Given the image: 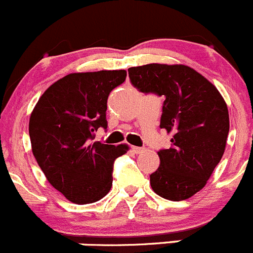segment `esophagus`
I'll return each mask as SVG.
<instances>
[{"mask_svg":"<svg viewBox=\"0 0 253 253\" xmlns=\"http://www.w3.org/2000/svg\"><path fill=\"white\" fill-rule=\"evenodd\" d=\"M132 151H133L134 153H142L143 151H145V148L137 147V146H132Z\"/></svg>","mask_w":253,"mask_h":253,"instance_id":"obj_1","label":"esophagus"}]
</instances>
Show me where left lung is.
Returning <instances> with one entry per match:
<instances>
[{
  "instance_id": "1",
  "label": "left lung",
  "mask_w": 253,
  "mask_h": 253,
  "mask_svg": "<svg viewBox=\"0 0 253 253\" xmlns=\"http://www.w3.org/2000/svg\"><path fill=\"white\" fill-rule=\"evenodd\" d=\"M140 91L165 96L161 128L171 148L157 152L160 166L150 174L155 193L183 201L206 186L222 159L230 131L228 108L214 84L185 65L148 63L128 68Z\"/></svg>"
}]
</instances>
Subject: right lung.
<instances>
[{"instance_id": "1", "label": "right lung", "mask_w": 253, "mask_h": 253, "mask_svg": "<svg viewBox=\"0 0 253 253\" xmlns=\"http://www.w3.org/2000/svg\"><path fill=\"white\" fill-rule=\"evenodd\" d=\"M125 70L75 72L52 84L32 110L28 124L31 147L47 181L68 201L92 204L112 186V166L129 150L92 142L107 128L110 92L124 84Z\"/></svg>"}]
</instances>
